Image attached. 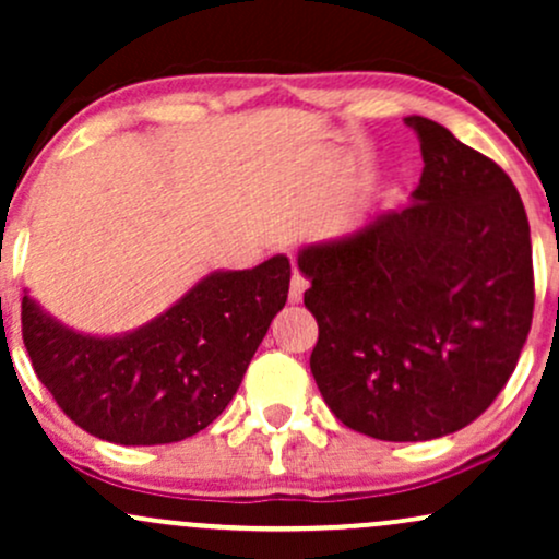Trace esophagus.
Here are the masks:
<instances>
[{"instance_id":"34e87169","label":"esophagus","mask_w":559,"mask_h":559,"mask_svg":"<svg viewBox=\"0 0 559 559\" xmlns=\"http://www.w3.org/2000/svg\"><path fill=\"white\" fill-rule=\"evenodd\" d=\"M307 286H310V281H307L299 271H294L292 273V284H288V301H294V305L301 301V297H305V292H307Z\"/></svg>"}]
</instances>
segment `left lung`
Listing matches in <instances>:
<instances>
[{
    "label": "left lung",
    "instance_id": "1",
    "mask_svg": "<svg viewBox=\"0 0 559 559\" xmlns=\"http://www.w3.org/2000/svg\"><path fill=\"white\" fill-rule=\"evenodd\" d=\"M413 204L301 249L318 320L310 368L331 413L381 441L473 423L510 381L534 320L531 228L515 183L433 120Z\"/></svg>",
    "mask_w": 559,
    "mask_h": 559
}]
</instances>
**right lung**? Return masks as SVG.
I'll return each mask as SVG.
<instances>
[{
    "instance_id": "obj_1",
    "label": "right lung",
    "mask_w": 559,
    "mask_h": 559,
    "mask_svg": "<svg viewBox=\"0 0 559 559\" xmlns=\"http://www.w3.org/2000/svg\"><path fill=\"white\" fill-rule=\"evenodd\" d=\"M284 254L213 273L144 329L115 338L62 329L23 297V344L38 381L75 426L123 447L181 441L234 400L267 325L284 310Z\"/></svg>"
}]
</instances>
